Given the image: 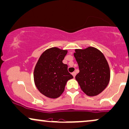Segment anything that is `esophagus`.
Masks as SVG:
<instances>
[{"label":"esophagus","mask_w":129,"mask_h":129,"mask_svg":"<svg viewBox=\"0 0 129 129\" xmlns=\"http://www.w3.org/2000/svg\"><path fill=\"white\" fill-rule=\"evenodd\" d=\"M76 74V73H75V72H73V73H72V75H73V77H75Z\"/></svg>","instance_id":"34e87169"}]
</instances>
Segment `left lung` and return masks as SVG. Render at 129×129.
I'll use <instances>...</instances> for the list:
<instances>
[{
	"instance_id": "1",
	"label": "left lung",
	"mask_w": 129,
	"mask_h": 129,
	"mask_svg": "<svg viewBox=\"0 0 129 129\" xmlns=\"http://www.w3.org/2000/svg\"><path fill=\"white\" fill-rule=\"evenodd\" d=\"M79 69L76 76L82 90L88 96H96L108 85L110 70L103 54L96 48L76 49L74 53Z\"/></svg>"
}]
</instances>
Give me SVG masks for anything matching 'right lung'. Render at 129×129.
Listing matches in <instances>:
<instances>
[{"instance_id":"add662e5","label":"right lung","mask_w":129,"mask_h":129,"mask_svg":"<svg viewBox=\"0 0 129 129\" xmlns=\"http://www.w3.org/2000/svg\"><path fill=\"white\" fill-rule=\"evenodd\" d=\"M67 50L52 47L40 56L34 71V80L41 93L50 98L59 97L64 92L68 80L73 76L63 63Z\"/></svg>"}]
</instances>
